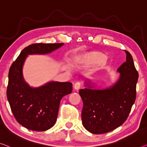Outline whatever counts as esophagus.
<instances>
[{
  "label": "esophagus",
  "mask_w": 147,
  "mask_h": 147,
  "mask_svg": "<svg viewBox=\"0 0 147 147\" xmlns=\"http://www.w3.org/2000/svg\"><path fill=\"white\" fill-rule=\"evenodd\" d=\"M74 89L77 90H78L80 88V82H76L75 84H74Z\"/></svg>",
  "instance_id": "obj_1"
}]
</instances>
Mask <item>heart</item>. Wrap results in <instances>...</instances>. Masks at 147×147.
I'll use <instances>...</instances> for the list:
<instances>
[{"label":"heart","instance_id":"1","mask_svg":"<svg viewBox=\"0 0 147 147\" xmlns=\"http://www.w3.org/2000/svg\"><path fill=\"white\" fill-rule=\"evenodd\" d=\"M79 61L85 67H91L97 64L98 67L102 68L106 65L107 58L102 52L90 51L82 55Z\"/></svg>","mask_w":147,"mask_h":147}]
</instances>
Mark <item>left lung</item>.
<instances>
[{
    "mask_svg": "<svg viewBox=\"0 0 147 147\" xmlns=\"http://www.w3.org/2000/svg\"><path fill=\"white\" fill-rule=\"evenodd\" d=\"M126 61L118 68L119 80L104 89H80L83 102V126L94 134H102L114 130L126 121L136 99V85L139 73L132 56L125 51Z\"/></svg>",
    "mask_w": 147,
    "mask_h": 147,
    "instance_id": "left-lung-1",
    "label": "left lung"
}]
</instances>
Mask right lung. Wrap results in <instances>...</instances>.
<instances>
[{
    "label": "right lung",
    "mask_w": 147,
    "mask_h": 147,
    "mask_svg": "<svg viewBox=\"0 0 147 147\" xmlns=\"http://www.w3.org/2000/svg\"><path fill=\"white\" fill-rule=\"evenodd\" d=\"M63 44L39 43L28 45L10 68L8 101L16 121L28 129L43 131L54 125L61 100L72 92L73 84L69 82H49L38 88L30 87L23 78L24 63L28 55L49 53Z\"/></svg>",
    "instance_id": "add662e5"
}]
</instances>
